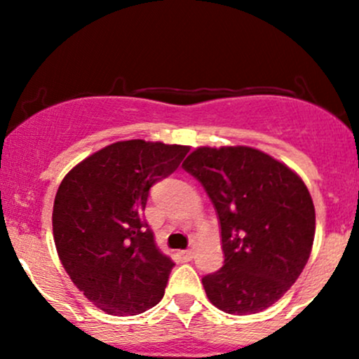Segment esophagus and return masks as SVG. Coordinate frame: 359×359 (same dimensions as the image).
Segmentation results:
<instances>
[{"label":"esophagus","mask_w":359,"mask_h":359,"mask_svg":"<svg viewBox=\"0 0 359 359\" xmlns=\"http://www.w3.org/2000/svg\"><path fill=\"white\" fill-rule=\"evenodd\" d=\"M180 255H182V259H185V262H191V259L194 258V250L192 248L191 250H184Z\"/></svg>","instance_id":"34e87169"}]
</instances>
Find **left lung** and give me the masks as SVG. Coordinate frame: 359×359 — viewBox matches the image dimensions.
Segmentation results:
<instances>
[{
  "instance_id": "left-lung-1",
  "label": "left lung",
  "mask_w": 359,
  "mask_h": 359,
  "mask_svg": "<svg viewBox=\"0 0 359 359\" xmlns=\"http://www.w3.org/2000/svg\"><path fill=\"white\" fill-rule=\"evenodd\" d=\"M182 167L204 185L221 222L224 265L205 275L212 306L234 316L273 306L311 257L316 209L304 180L251 147H199Z\"/></svg>"
}]
</instances>
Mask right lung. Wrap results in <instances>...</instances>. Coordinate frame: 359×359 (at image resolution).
Wrapping results in <instances>:
<instances>
[{
    "mask_svg": "<svg viewBox=\"0 0 359 359\" xmlns=\"http://www.w3.org/2000/svg\"><path fill=\"white\" fill-rule=\"evenodd\" d=\"M189 147L126 140L89 155L64 177L52 212L60 263L86 299L111 316L160 302L175 263L143 221L148 191Z\"/></svg>",
    "mask_w": 359,
    "mask_h": 359,
    "instance_id": "right-lung-1",
    "label": "right lung"
}]
</instances>
